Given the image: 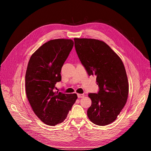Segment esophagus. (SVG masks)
<instances>
[{
  "label": "esophagus",
  "instance_id": "esophagus-1",
  "mask_svg": "<svg viewBox=\"0 0 151 151\" xmlns=\"http://www.w3.org/2000/svg\"><path fill=\"white\" fill-rule=\"evenodd\" d=\"M85 96L84 94H78V98L81 99V98H83Z\"/></svg>",
  "mask_w": 151,
  "mask_h": 151
}]
</instances>
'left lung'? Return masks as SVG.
Here are the masks:
<instances>
[{"instance_id":"1","label":"left lung","mask_w":151,"mask_h":151,"mask_svg":"<svg viewBox=\"0 0 151 151\" xmlns=\"http://www.w3.org/2000/svg\"><path fill=\"white\" fill-rule=\"evenodd\" d=\"M75 47L89 76H96L98 93H89L87 110L93 124L104 126L114 122L127 102L129 83L124 63L106 44L98 40L74 38Z\"/></svg>"}]
</instances>
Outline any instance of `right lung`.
Masks as SVG:
<instances>
[{
  "mask_svg": "<svg viewBox=\"0 0 151 151\" xmlns=\"http://www.w3.org/2000/svg\"><path fill=\"white\" fill-rule=\"evenodd\" d=\"M71 40L47 41L33 53L26 73V92L35 114L42 122L51 126L62 123L78 96L76 93L54 92L61 80V68L71 51Z\"/></svg>",
  "mask_w": 151,
  "mask_h": 151,
  "instance_id": "add662e5",
  "label": "right lung"
}]
</instances>
